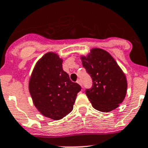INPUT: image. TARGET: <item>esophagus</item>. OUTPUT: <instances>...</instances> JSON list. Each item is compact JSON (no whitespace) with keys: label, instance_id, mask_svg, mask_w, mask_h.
Wrapping results in <instances>:
<instances>
[{"label":"esophagus","instance_id":"esophagus-1","mask_svg":"<svg viewBox=\"0 0 148 148\" xmlns=\"http://www.w3.org/2000/svg\"><path fill=\"white\" fill-rule=\"evenodd\" d=\"M77 82L80 85V86H82V82H81V80H80V79H78V80H77Z\"/></svg>","mask_w":148,"mask_h":148}]
</instances>
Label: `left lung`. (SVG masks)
Wrapping results in <instances>:
<instances>
[{
    "label": "left lung",
    "mask_w": 148,
    "mask_h": 148,
    "mask_svg": "<svg viewBox=\"0 0 148 148\" xmlns=\"http://www.w3.org/2000/svg\"><path fill=\"white\" fill-rule=\"evenodd\" d=\"M81 60L93 82L92 87L86 90L92 107L102 112L117 108L126 96L127 82L114 58L104 49L93 48Z\"/></svg>",
    "instance_id": "left-lung-1"
}]
</instances>
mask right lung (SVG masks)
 <instances>
[{"instance_id": "right-lung-1", "label": "right lung", "mask_w": 148, "mask_h": 148, "mask_svg": "<svg viewBox=\"0 0 148 148\" xmlns=\"http://www.w3.org/2000/svg\"><path fill=\"white\" fill-rule=\"evenodd\" d=\"M63 60L54 52L45 53L36 64L28 83L33 102L44 116L59 120L73 110L81 86L70 80Z\"/></svg>"}]
</instances>
